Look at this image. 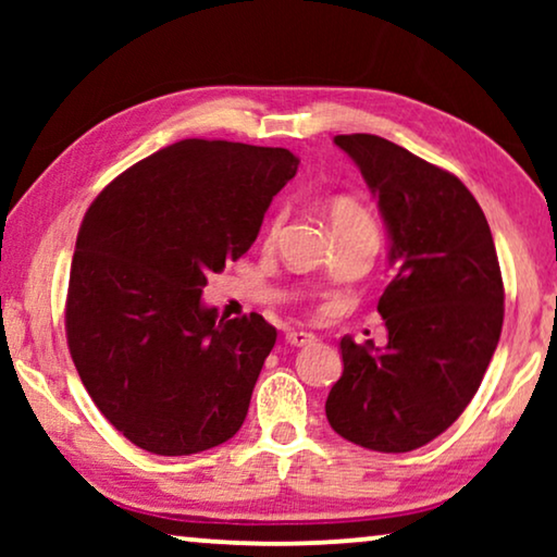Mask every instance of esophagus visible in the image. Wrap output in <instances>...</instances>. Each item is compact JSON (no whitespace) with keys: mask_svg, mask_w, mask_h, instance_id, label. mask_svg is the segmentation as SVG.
Here are the masks:
<instances>
[{"mask_svg":"<svg viewBox=\"0 0 557 557\" xmlns=\"http://www.w3.org/2000/svg\"><path fill=\"white\" fill-rule=\"evenodd\" d=\"M286 342L292 347H307V345H311V342H314V334L301 332V330H288L286 332Z\"/></svg>","mask_w":557,"mask_h":557,"instance_id":"34e87169","label":"esophagus"}]
</instances>
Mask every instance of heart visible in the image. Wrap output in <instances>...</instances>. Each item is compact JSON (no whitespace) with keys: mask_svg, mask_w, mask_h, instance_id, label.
I'll return each instance as SVG.
<instances>
[{"mask_svg":"<svg viewBox=\"0 0 557 557\" xmlns=\"http://www.w3.org/2000/svg\"><path fill=\"white\" fill-rule=\"evenodd\" d=\"M281 220H284V218L273 215L271 223L265 225V240H269V243L276 240ZM330 223L334 227V233L347 231V227H375V225H372V218L368 215V210H364L360 202L349 200V197H337V200H332Z\"/></svg>","mask_w":557,"mask_h":557,"instance_id":"b5f03b06","label":"heart"}]
</instances>
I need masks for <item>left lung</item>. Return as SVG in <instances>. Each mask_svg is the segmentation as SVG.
I'll return each instance as SVG.
<instances>
[{
	"label": "left lung",
	"mask_w": 557,
	"mask_h": 557,
	"mask_svg": "<svg viewBox=\"0 0 557 557\" xmlns=\"http://www.w3.org/2000/svg\"><path fill=\"white\" fill-rule=\"evenodd\" d=\"M334 144L360 166L387 227L393 281L380 296L387 345L342 337L326 421L383 454L421 448L463 413L497 349L505 286L492 231L451 172L375 134Z\"/></svg>",
	"instance_id": "8db88e82"
}]
</instances>
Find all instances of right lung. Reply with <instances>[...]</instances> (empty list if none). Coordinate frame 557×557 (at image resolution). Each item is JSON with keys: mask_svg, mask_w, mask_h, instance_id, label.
I'll use <instances>...</instances> for the list:
<instances>
[{"mask_svg": "<svg viewBox=\"0 0 557 557\" xmlns=\"http://www.w3.org/2000/svg\"><path fill=\"white\" fill-rule=\"evenodd\" d=\"M299 159L281 147L182 139L119 174L83 218L65 301L75 370L113 429L189 456L246 421L276 326L218 319L208 273L253 246Z\"/></svg>", "mask_w": 557, "mask_h": 557, "instance_id": "1", "label": "right lung"}]
</instances>
